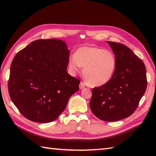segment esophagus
Returning <instances> with one entry per match:
<instances>
[{"label":"esophagus","mask_w":156,"mask_h":156,"mask_svg":"<svg viewBox=\"0 0 156 156\" xmlns=\"http://www.w3.org/2000/svg\"><path fill=\"white\" fill-rule=\"evenodd\" d=\"M84 87H85V86H84V84L83 83H81L79 84V88L80 89H83L84 88Z\"/></svg>","instance_id":"34e87169"}]
</instances>
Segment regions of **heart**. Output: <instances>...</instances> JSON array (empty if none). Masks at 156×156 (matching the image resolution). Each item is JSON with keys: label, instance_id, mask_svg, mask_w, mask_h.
Returning <instances> with one entry per match:
<instances>
[{"label": "heart", "instance_id": "1", "mask_svg": "<svg viewBox=\"0 0 156 156\" xmlns=\"http://www.w3.org/2000/svg\"><path fill=\"white\" fill-rule=\"evenodd\" d=\"M116 59L110 51L93 46L82 47L68 59V67L72 73L80 72L88 85L98 87L109 82L116 68Z\"/></svg>", "mask_w": 156, "mask_h": 156}]
</instances>
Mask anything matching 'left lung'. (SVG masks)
I'll return each instance as SVG.
<instances>
[{
    "mask_svg": "<svg viewBox=\"0 0 156 156\" xmlns=\"http://www.w3.org/2000/svg\"><path fill=\"white\" fill-rule=\"evenodd\" d=\"M116 59V68L111 81L92 89L90 107L99 119L115 122L131 115L147 87L144 63L129 48L108 41Z\"/></svg>",
    "mask_w": 156,
    "mask_h": 156,
    "instance_id": "left-lung-1",
    "label": "left lung"
}]
</instances>
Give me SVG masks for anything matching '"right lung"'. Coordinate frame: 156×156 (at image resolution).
Segmentation results:
<instances>
[{
    "instance_id": "1",
    "label": "right lung",
    "mask_w": 156,
    "mask_h": 156,
    "mask_svg": "<svg viewBox=\"0 0 156 156\" xmlns=\"http://www.w3.org/2000/svg\"><path fill=\"white\" fill-rule=\"evenodd\" d=\"M69 57L67 44L58 39L34 41L15 56L8 91L26 119L48 123L64 111L80 83L67 72Z\"/></svg>"
}]
</instances>
